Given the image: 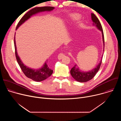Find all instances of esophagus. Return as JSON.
<instances>
[{"instance_id": "obj_1", "label": "esophagus", "mask_w": 121, "mask_h": 121, "mask_svg": "<svg viewBox=\"0 0 121 121\" xmlns=\"http://www.w3.org/2000/svg\"><path fill=\"white\" fill-rule=\"evenodd\" d=\"M64 56H65V55H64V54L63 53H60L58 55V59L59 60H60V59H61Z\"/></svg>"}]
</instances>
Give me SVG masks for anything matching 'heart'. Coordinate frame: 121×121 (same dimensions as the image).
I'll use <instances>...</instances> for the list:
<instances>
[{
  "mask_svg": "<svg viewBox=\"0 0 121 121\" xmlns=\"http://www.w3.org/2000/svg\"><path fill=\"white\" fill-rule=\"evenodd\" d=\"M73 18H74V19L77 20V19H78L79 18V16H78V15H75V16L73 17Z\"/></svg>",
  "mask_w": 121,
  "mask_h": 121,
  "instance_id": "obj_1",
  "label": "heart"
}]
</instances>
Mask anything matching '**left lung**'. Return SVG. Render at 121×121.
<instances>
[{"mask_svg": "<svg viewBox=\"0 0 121 121\" xmlns=\"http://www.w3.org/2000/svg\"><path fill=\"white\" fill-rule=\"evenodd\" d=\"M91 19L93 22V24L94 25H96L97 27L102 32L103 42V44H104V34H103V29H102L101 25L99 19L94 13H91ZM102 59V57L101 58V60L100 63L99 64V65L97 66L96 68L93 69V70L87 72H81L79 69V68L76 65H75L71 69L70 74L72 76V77L75 80H76L78 82H87L91 80L92 78H93L94 77V76L96 75V73L98 72L99 69L100 68V65L101 64Z\"/></svg>", "mask_w": 121, "mask_h": 121, "instance_id": "1", "label": "left lung"}]
</instances>
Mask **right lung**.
<instances>
[{
	"mask_svg": "<svg viewBox=\"0 0 121 121\" xmlns=\"http://www.w3.org/2000/svg\"><path fill=\"white\" fill-rule=\"evenodd\" d=\"M54 9V7H37L33 8L32 9L29 11L27 12L22 17V18L20 20L19 22H18V24L16 27V30L18 29V28L25 21L28 20L30 17L33 14H35L38 12L44 11H51L52 10ZM14 47H15V56L16 57V59L17 62H18V64L19 65L22 70L24 74V75L28 78L31 79L32 80L35 81H43L52 74L53 72V70L48 66L47 65V62H46L43 66L39 69L38 70L33 69L27 67L26 66L24 65L22 62L21 61L20 57L18 56L17 53V50H16V43H15V39L14 37Z\"/></svg>",
	"mask_w": 121,
	"mask_h": 121,
	"instance_id": "obj_1",
	"label": "right lung"
}]
</instances>
